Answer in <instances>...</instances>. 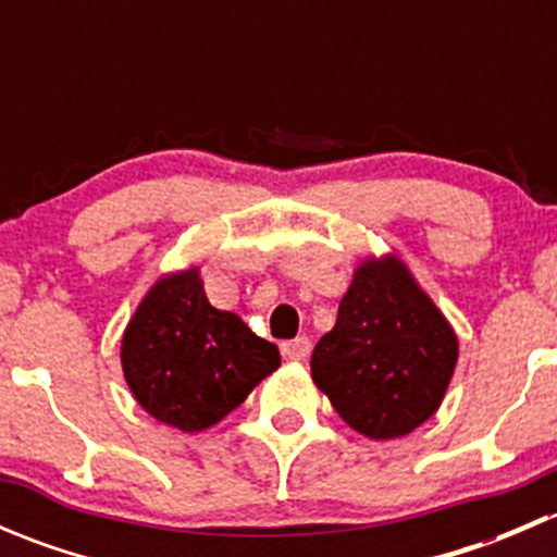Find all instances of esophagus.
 <instances>
[{
	"label": "esophagus",
	"mask_w": 557,
	"mask_h": 557,
	"mask_svg": "<svg viewBox=\"0 0 557 557\" xmlns=\"http://www.w3.org/2000/svg\"><path fill=\"white\" fill-rule=\"evenodd\" d=\"M280 347H283V356L288 358V361H305L312 350V342L307 339V336H296V339L283 342Z\"/></svg>",
	"instance_id": "34e87169"
}]
</instances>
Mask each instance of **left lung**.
Listing matches in <instances>:
<instances>
[{
	"instance_id": "8db88e82",
	"label": "left lung",
	"mask_w": 557,
	"mask_h": 557,
	"mask_svg": "<svg viewBox=\"0 0 557 557\" xmlns=\"http://www.w3.org/2000/svg\"><path fill=\"white\" fill-rule=\"evenodd\" d=\"M458 339L396 258L358 267L334 329L312 350V380L369 440L409 434L440 409Z\"/></svg>"
}]
</instances>
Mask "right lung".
<instances>
[{"label":"right lung","mask_w":557,"mask_h":557,"mask_svg":"<svg viewBox=\"0 0 557 557\" xmlns=\"http://www.w3.org/2000/svg\"><path fill=\"white\" fill-rule=\"evenodd\" d=\"M126 383L145 412L194 434L215 425L280 367V350L207 301L196 269L159 280L121 345Z\"/></svg>","instance_id":"add662e5"}]
</instances>
